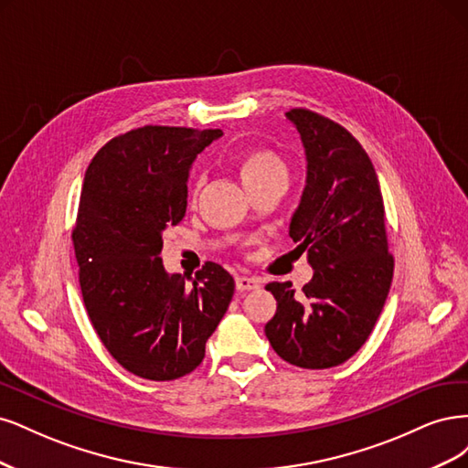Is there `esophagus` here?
<instances>
[{"label":"esophagus","mask_w":468,"mask_h":468,"mask_svg":"<svg viewBox=\"0 0 468 468\" xmlns=\"http://www.w3.org/2000/svg\"><path fill=\"white\" fill-rule=\"evenodd\" d=\"M235 288L237 292H250V290H259L261 282L250 276H237L235 278Z\"/></svg>","instance_id":"esophagus-1"}]
</instances>
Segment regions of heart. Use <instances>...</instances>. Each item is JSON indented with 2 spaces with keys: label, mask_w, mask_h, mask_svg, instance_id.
<instances>
[{
  "label": "heart",
  "mask_w": 468,
  "mask_h": 468,
  "mask_svg": "<svg viewBox=\"0 0 468 468\" xmlns=\"http://www.w3.org/2000/svg\"><path fill=\"white\" fill-rule=\"evenodd\" d=\"M237 171H239L240 180H243V185L247 186V190L256 185L268 183V180H272V178H285V173H288L285 171L283 159L274 152V149H270V147L249 149V152H245L239 157ZM202 185H204L202 176H198L192 183V188H190L192 200L198 198Z\"/></svg>",
  "instance_id": "heart-1"
}]
</instances>
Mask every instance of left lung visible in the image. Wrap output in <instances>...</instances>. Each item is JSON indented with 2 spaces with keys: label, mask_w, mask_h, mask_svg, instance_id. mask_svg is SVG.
<instances>
[{
  "label": "left lung",
  "mask_w": 468,
  "mask_h": 468,
  "mask_svg": "<svg viewBox=\"0 0 468 468\" xmlns=\"http://www.w3.org/2000/svg\"><path fill=\"white\" fill-rule=\"evenodd\" d=\"M307 155V186L290 225L295 252H307L313 278L295 293L272 282L278 301L264 326L274 352L292 366L328 369L369 338L393 282L385 204L366 149L319 112L292 109Z\"/></svg>",
  "instance_id": "8db88e82"
}]
</instances>
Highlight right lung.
<instances>
[{"label": "right lung", "instance_id": "1", "mask_svg": "<svg viewBox=\"0 0 468 468\" xmlns=\"http://www.w3.org/2000/svg\"><path fill=\"white\" fill-rule=\"evenodd\" d=\"M221 130L142 126L89 163L71 240L83 303L104 348L126 371L173 381L202 364L235 282L206 262L188 285L165 272L163 231L186 214L192 161Z\"/></svg>", "mask_w": 468, "mask_h": 468}]
</instances>
